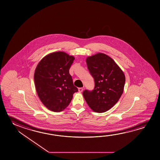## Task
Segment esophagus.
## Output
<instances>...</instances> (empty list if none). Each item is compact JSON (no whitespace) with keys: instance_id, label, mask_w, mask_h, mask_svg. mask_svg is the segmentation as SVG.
I'll use <instances>...</instances> for the list:
<instances>
[{"instance_id":"obj_1","label":"esophagus","mask_w":160,"mask_h":160,"mask_svg":"<svg viewBox=\"0 0 160 160\" xmlns=\"http://www.w3.org/2000/svg\"><path fill=\"white\" fill-rule=\"evenodd\" d=\"M83 91V88H82V87H81V88H78V91L79 92H82Z\"/></svg>"}]
</instances>
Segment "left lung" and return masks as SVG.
Segmentation results:
<instances>
[{
    "label": "left lung",
    "instance_id": "1",
    "mask_svg": "<svg viewBox=\"0 0 160 160\" xmlns=\"http://www.w3.org/2000/svg\"><path fill=\"white\" fill-rule=\"evenodd\" d=\"M86 63L95 86L92 91H84V98L93 111L105 112L114 106L122 96L126 80L124 73L113 59L104 53L89 56Z\"/></svg>",
    "mask_w": 160,
    "mask_h": 160
}]
</instances>
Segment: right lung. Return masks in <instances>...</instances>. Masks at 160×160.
Here are the masks:
<instances>
[{
    "label": "right lung",
    "mask_w": 160,
    "mask_h": 160,
    "mask_svg": "<svg viewBox=\"0 0 160 160\" xmlns=\"http://www.w3.org/2000/svg\"><path fill=\"white\" fill-rule=\"evenodd\" d=\"M74 59L63 52H56L45 56L36 67L34 79L37 93L52 111H62L78 92L69 73Z\"/></svg>",
    "instance_id": "1"
}]
</instances>
